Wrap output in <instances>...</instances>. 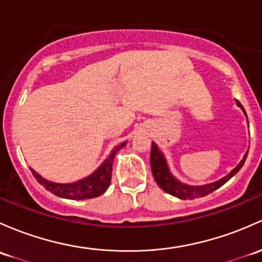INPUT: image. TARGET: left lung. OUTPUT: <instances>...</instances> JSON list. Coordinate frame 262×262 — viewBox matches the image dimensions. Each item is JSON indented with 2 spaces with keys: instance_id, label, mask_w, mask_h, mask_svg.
Listing matches in <instances>:
<instances>
[{
  "instance_id": "left-lung-1",
  "label": "left lung",
  "mask_w": 262,
  "mask_h": 262,
  "mask_svg": "<svg viewBox=\"0 0 262 262\" xmlns=\"http://www.w3.org/2000/svg\"><path fill=\"white\" fill-rule=\"evenodd\" d=\"M237 104L238 106H242L238 101ZM246 157L247 154H245L244 159L240 162V164H238V166L236 167L230 174L226 176L225 178L214 182V183L206 184V186H200V187L187 186V184L181 183L180 181L176 180V178L170 174L169 169H168L166 159H164L163 154H162L161 150L158 149L156 143H152V149H150V167H152V173H153L154 180H156L157 184H158L164 192H167V193L172 194V196L174 197L181 198V200H193V198L207 196V194H210L213 191H216L217 188L224 186L226 182L231 180V178H232L233 176L241 169V167L244 166L245 161H246Z\"/></svg>"
}]
</instances>
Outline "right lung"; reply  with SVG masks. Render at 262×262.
I'll return each instance as SVG.
<instances>
[{
  "label": "right lung",
  "instance_id": "right-lung-1",
  "mask_svg": "<svg viewBox=\"0 0 262 262\" xmlns=\"http://www.w3.org/2000/svg\"><path fill=\"white\" fill-rule=\"evenodd\" d=\"M124 145H125V143H122L117 148H114V150H113L112 154H109L105 162L92 176L81 181L75 182V183H54V182H50L41 177L34 169H31V172L38 183L42 184L48 191H50L55 196L69 198V200H89V198H95L103 194L110 186L113 170L112 166L115 153L119 149H122Z\"/></svg>",
  "mask_w": 262,
  "mask_h": 262
}]
</instances>
